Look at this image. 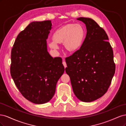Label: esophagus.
<instances>
[{
    "instance_id": "obj_1",
    "label": "esophagus",
    "mask_w": 126,
    "mask_h": 126,
    "mask_svg": "<svg viewBox=\"0 0 126 126\" xmlns=\"http://www.w3.org/2000/svg\"><path fill=\"white\" fill-rule=\"evenodd\" d=\"M63 66H64V68H66V67H67V64H66V63L65 62H63Z\"/></svg>"
}]
</instances>
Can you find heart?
I'll return each mask as SVG.
<instances>
[{"mask_svg":"<svg viewBox=\"0 0 126 126\" xmlns=\"http://www.w3.org/2000/svg\"><path fill=\"white\" fill-rule=\"evenodd\" d=\"M85 37V30L78 24H70L57 29L52 35V40L48 44L55 51L58 50V44H63L64 47L70 51L77 50L81 47Z\"/></svg>","mask_w":126,"mask_h":126,"instance_id":"heart-1","label":"heart"}]
</instances>
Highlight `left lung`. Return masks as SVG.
<instances>
[{
	"instance_id": "left-lung-1",
	"label": "left lung",
	"mask_w": 126,
	"mask_h": 126,
	"mask_svg": "<svg viewBox=\"0 0 126 126\" xmlns=\"http://www.w3.org/2000/svg\"><path fill=\"white\" fill-rule=\"evenodd\" d=\"M87 28L81 46L67 57L65 71L79 100L91 102L107 91L115 72L113 53L104 29L89 18L80 17Z\"/></svg>"
}]
</instances>
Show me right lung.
Masks as SVG:
<instances>
[{
    "label": "right lung",
    "instance_id": "add662e5",
    "mask_svg": "<svg viewBox=\"0 0 126 126\" xmlns=\"http://www.w3.org/2000/svg\"><path fill=\"white\" fill-rule=\"evenodd\" d=\"M51 21H33L18 34L11 49L10 74L26 99L34 104L48 102L64 68L61 57L47 51Z\"/></svg>",
    "mask_w": 126,
    "mask_h": 126
}]
</instances>
